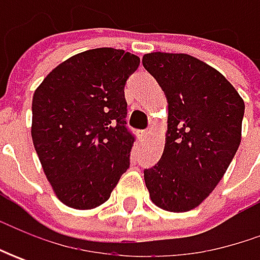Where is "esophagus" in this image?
<instances>
[{
  "label": "esophagus",
  "instance_id": "obj_1",
  "mask_svg": "<svg viewBox=\"0 0 260 260\" xmlns=\"http://www.w3.org/2000/svg\"><path fill=\"white\" fill-rule=\"evenodd\" d=\"M149 133H150V132H149V130H143V132H140V139H142V140H145L146 137H149Z\"/></svg>",
  "mask_w": 260,
  "mask_h": 260
}]
</instances>
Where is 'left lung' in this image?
<instances>
[{"label":"left lung","mask_w":260,"mask_h":260,"mask_svg":"<svg viewBox=\"0 0 260 260\" xmlns=\"http://www.w3.org/2000/svg\"><path fill=\"white\" fill-rule=\"evenodd\" d=\"M143 66L168 98L160 160L145 171L150 200L171 213L201 204L224 176L242 140L245 101L213 66L185 53H146Z\"/></svg>","instance_id":"left-lung-1"}]
</instances>
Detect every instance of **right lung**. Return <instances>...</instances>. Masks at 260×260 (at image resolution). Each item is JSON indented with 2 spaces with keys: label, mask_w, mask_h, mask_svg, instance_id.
I'll list each match as a JSON object with an SVG mask.
<instances>
[{
  "label": "right lung",
  "mask_w": 260,
  "mask_h": 260,
  "mask_svg": "<svg viewBox=\"0 0 260 260\" xmlns=\"http://www.w3.org/2000/svg\"><path fill=\"white\" fill-rule=\"evenodd\" d=\"M140 63L130 52L100 47L66 59L33 95L31 139L55 195L92 210L110 198L130 166L124 85Z\"/></svg>",
  "instance_id": "1"
}]
</instances>
